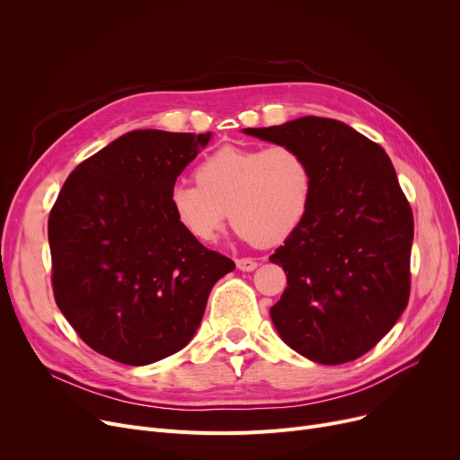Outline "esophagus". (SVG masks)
Instances as JSON below:
<instances>
[{
	"label": "esophagus",
	"mask_w": 460,
	"mask_h": 460,
	"mask_svg": "<svg viewBox=\"0 0 460 460\" xmlns=\"http://www.w3.org/2000/svg\"><path fill=\"white\" fill-rule=\"evenodd\" d=\"M236 269L243 270V272H252L257 269V261L250 259V257H243V259H236Z\"/></svg>",
	"instance_id": "34e87169"
}]
</instances>
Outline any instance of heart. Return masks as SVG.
<instances>
[{"instance_id":"1","label":"heart","mask_w":460,"mask_h":460,"mask_svg":"<svg viewBox=\"0 0 460 460\" xmlns=\"http://www.w3.org/2000/svg\"><path fill=\"white\" fill-rule=\"evenodd\" d=\"M198 182H177L169 191L179 226L210 244L229 220L259 248L281 244L309 210L313 169L305 155L287 143L269 147L226 145L203 158Z\"/></svg>"}]
</instances>
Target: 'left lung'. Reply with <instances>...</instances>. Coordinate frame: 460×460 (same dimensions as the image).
<instances>
[{
	"label": "left lung",
	"mask_w": 460,
	"mask_h": 460,
	"mask_svg": "<svg viewBox=\"0 0 460 460\" xmlns=\"http://www.w3.org/2000/svg\"><path fill=\"white\" fill-rule=\"evenodd\" d=\"M244 132L300 149L315 181L304 222L270 255L287 274L270 307L276 330L317 364L364 356L410 298L414 216L390 156L341 120L315 115Z\"/></svg>",
	"instance_id": "obj_1"
}]
</instances>
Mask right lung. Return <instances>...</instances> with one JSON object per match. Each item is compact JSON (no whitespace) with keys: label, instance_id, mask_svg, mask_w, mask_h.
I'll return each instance as SVG.
<instances>
[{"label":"right lung","instance_id":"1","mask_svg":"<svg viewBox=\"0 0 460 460\" xmlns=\"http://www.w3.org/2000/svg\"><path fill=\"white\" fill-rule=\"evenodd\" d=\"M210 139L132 130L76 165L48 217L58 307L94 352L147 366L196 333L234 262L175 220L169 191Z\"/></svg>","mask_w":460,"mask_h":460}]
</instances>
